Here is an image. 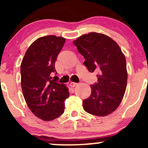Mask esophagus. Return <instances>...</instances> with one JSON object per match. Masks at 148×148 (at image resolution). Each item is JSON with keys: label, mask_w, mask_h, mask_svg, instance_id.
I'll return each instance as SVG.
<instances>
[{"label": "esophagus", "mask_w": 148, "mask_h": 148, "mask_svg": "<svg viewBox=\"0 0 148 148\" xmlns=\"http://www.w3.org/2000/svg\"><path fill=\"white\" fill-rule=\"evenodd\" d=\"M78 85L77 83H75V82H71L70 83V86H72V87H75Z\"/></svg>", "instance_id": "1"}]
</instances>
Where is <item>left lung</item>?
I'll return each instance as SVG.
<instances>
[{
  "label": "left lung",
  "instance_id": "1",
  "mask_svg": "<svg viewBox=\"0 0 148 148\" xmlns=\"http://www.w3.org/2000/svg\"><path fill=\"white\" fill-rule=\"evenodd\" d=\"M84 57L90 72H98L97 82L91 85V95L83 101L84 109L106 116L121 103L127 83L126 59L118 44L106 35L90 33L73 42Z\"/></svg>",
  "mask_w": 148,
  "mask_h": 148
}]
</instances>
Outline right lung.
Returning <instances> with one entry per match:
<instances>
[{"label":"right lung","instance_id":"add662e5","mask_svg":"<svg viewBox=\"0 0 148 148\" xmlns=\"http://www.w3.org/2000/svg\"><path fill=\"white\" fill-rule=\"evenodd\" d=\"M65 39L55 35L35 40L25 52L21 64L22 92L28 108L37 118L50 121L64 111L68 88L52 79L55 62Z\"/></svg>","mask_w":148,"mask_h":148}]
</instances>
